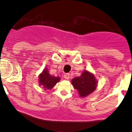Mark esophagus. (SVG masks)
<instances>
[{
    "instance_id": "obj_1",
    "label": "esophagus",
    "mask_w": 132,
    "mask_h": 132,
    "mask_svg": "<svg viewBox=\"0 0 132 132\" xmlns=\"http://www.w3.org/2000/svg\"><path fill=\"white\" fill-rule=\"evenodd\" d=\"M63 77H64V78H65V79L68 80V79H69L70 74H69V73H65V74H64V75H63Z\"/></svg>"
}]
</instances>
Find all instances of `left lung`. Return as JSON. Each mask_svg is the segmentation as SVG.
<instances>
[{"instance_id": "8db88e82", "label": "left lung", "mask_w": 132, "mask_h": 132, "mask_svg": "<svg viewBox=\"0 0 132 132\" xmlns=\"http://www.w3.org/2000/svg\"><path fill=\"white\" fill-rule=\"evenodd\" d=\"M71 82L80 97H85L93 93L98 83L94 75L88 70H84L80 77L72 78Z\"/></svg>"}]
</instances>
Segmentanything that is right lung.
Masks as SVG:
<instances>
[{
    "label": "right lung",
    "instance_id": "obj_1",
    "mask_svg": "<svg viewBox=\"0 0 132 132\" xmlns=\"http://www.w3.org/2000/svg\"><path fill=\"white\" fill-rule=\"evenodd\" d=\"M60 80L61 78L60 77H55L50 74L48 68H44L38 75L39 86L43 87L44 90L52 89L58 82H60Z\"/></svg>",
    "mask_w": 132,
    "mask_h": 132
}]
</instances>
